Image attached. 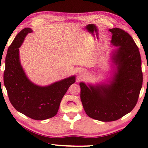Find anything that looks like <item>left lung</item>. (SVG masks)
Returning a JSON list of instances; mask_svg holds the SVG:
<instances>
[{
    "instance_id": "8db88e82",
    "label": "left lung",
    "mask_w": 148,
    "mask_h": 148,
    "mask_svg": "<svg viewBox=\"0 0 148 148\" xmlns=\"http://www.w3.org/2000/svg\"><path fill=\"white\" fill-rule=\"evenodd\" d=\"M113 72L105 83L80 82V99L87 116L101 121H114L131 112L138 99L143 77L138 48L123 30L109 29Z\"/></svg>"
}]
</instances>
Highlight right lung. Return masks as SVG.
<instances>
[{"label":"right lung","instance_id":"right-lung-1","mask_svg":"<svg viewBox=\"0 0 148 148\" xmlns=\"http://www.w3.org/2000/svg\"><path fill=\"white\" fill-rule=\"evenodd\" d=\"M32 32L31 28L23 29L9 46L5 60L4 84L15 109L31 119L44 120L57 114L62 97L76 82V76L46 86L32 82L21 66L19 50L27 35Z\"/></svg>","mask_w":148,"mask_h":148}]
</instances>
